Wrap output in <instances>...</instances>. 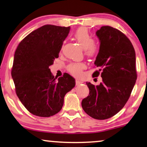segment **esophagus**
<instances>
[{
    "instance_id": "esophagus-1",
    "label": "esophagus",
    "mask_w": 147,
    "mask_h": 147,
    "mask_svg": "<svg viewBox=\"0 0 147 147\" xmlns=\"http://www.w3.org/2000/svg\"><path fill=\"white\" fill-rule=\"evenodd\" d=\"M83 83V82L80 81V80H76V85H79V84Z\"/></svg>"
}]
</instances>
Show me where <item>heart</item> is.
Returning a JSON list of instances; mask_svg holds the SVG:
<instances>
[{
  "label": "heart",
  "instance_id": "heart-1",
  "mask_svg": "<svg viewBox=\"0 0 147 147\" xmlns=\"http://www.w3.org/2000/svg\"><path fill=\"white\" fill-rule=\"evenodd\" d=\"M74 37L80 46L85 51L88 57H93L98 52V46L93 42L91 35L87 29L80 28L74 32ZM85 68V65L82 63H71L68 66V71L74 76H78L81 74L82 70Z\"/></svg>",
  "mask_w": 147,
  "mask_h": 147
}]
</instances>
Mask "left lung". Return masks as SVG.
Returning <instances> with one entry per match:
<instances>
[{
	"label": "left lung",
	"mask_w": 147,
	"mask_h": 147,
	"mask_svg": "<svg viewBox=\"0 0 147 147\" xmlns=\"http://www.w3.org/2000/svg\"><path fill=\"white\" fill-rule=\"evenodd\" d=\"M100 42L94 65L101 72L102 81L94 86L86 82L89 95L82 100L86 114L95 119L113 117L129 100L136 77V55L134 47L123 32L109 26H103L96 32Z\"/></svg>",
	"instance_id": "1"
}]
</instances>
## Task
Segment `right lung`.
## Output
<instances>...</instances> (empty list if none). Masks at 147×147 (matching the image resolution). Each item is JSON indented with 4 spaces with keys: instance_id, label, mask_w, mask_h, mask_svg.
<instances>
[{
    "instance_id": "add662e5",
    "label": "right lung",
    "mask_w": 147,
    "mask_h": 147,
    "mask_svg": "<svg viewBox=\"0 0 147 147\" xmlns=\"http://www.w3.org/2000/svg\"><path fill=\"white\" fill-rule=\"evenodd\" d=\"M70 26L47 24L28 34L14 55L11 75L20 102L32 115L49 117L61 110L64 97L75 86L70 74L55 78L49 67L59 57Z\"/></svg>"
}]
</instances>
